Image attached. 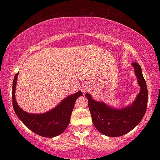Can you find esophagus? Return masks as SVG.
Returning <instances> with one entry per match:
<instances>
[{
    "mask_svg": "<svg viewBox=\"0 0 160 160\" xmlns=\"http://www.w3.org/2000/svg\"><path fill=\"white\" fill-rule=\"evenodd\" d=\"M86 90V88H85V87H83V88H82V91H83V92H85Z\"/></svg>",
    "mask_w": 160,
    "mask_h": 160,
    "instance_id": "34e87169",
    "label": "esophagus"
}]
</instances>
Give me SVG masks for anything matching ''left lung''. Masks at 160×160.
I'll return each mask as SVG.
<instances>
[{"label":"left lung","instance_id":"left-lung-1","mask_svg":"<svg viewBox=\"0 0 160 160\" xmlns=\"http://www.w3.org/2000/svg\"><path fill=\"white\" fill-rule=\"evenodd\" d=\"M141 91L136 100L128 107L122 109L110 108L103 102H95L88 93V106L95 128L103 135L110 137L122 136L133 129L143 119L148 106V87L140 65L132 62Z\"/></svg>","mask_w":160,"mask_h":160}]
</instances>
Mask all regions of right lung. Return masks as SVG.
<instances>
[{
	"mask_svg": "<svg viewBox=\"0 0 160 160\" xmlns=\"http://www.w3.org/2000/svg\"><path fill=\"white\" fill-rule=\"evenodd\" d=\"M18 73L12 82V107L16 115L29 129L40 136L53 138L60 135L68 126L74 104L79 96H82L80 91L67 97L52 111L41 114H32L25 112L19 107L15 98V90Z\"/></svg>",
	"mask_w": 160,
	"mask_h": 160,
	"instance_id": "right-lung-1",
	"label": "right lung"
}]
</instances>
